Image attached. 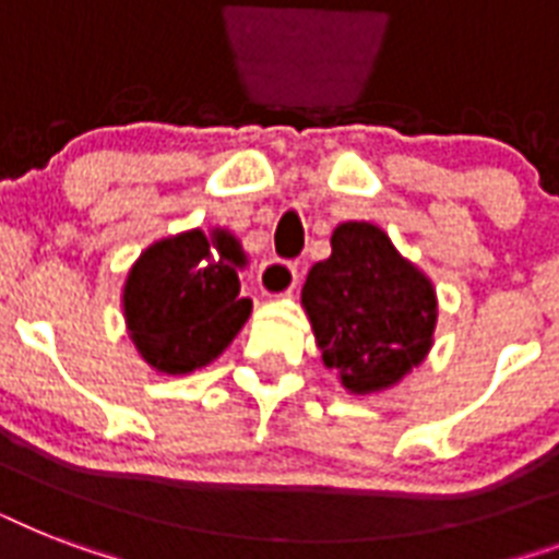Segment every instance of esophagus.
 Returning a JSON list of instances; mask_svg holds the SVG:
<instances>
[{"instance_id": "34e87169", "label": "esophagus", "mask_w": 559, "mask_h": 559, "mask_svg": "<svg viewBox=\"0 0 559 559\" xmlns=\"http://www.w3.org/2000/svg\"><path fill=\"white\" fill-rule=\"evenodd\" d=\"M298 284V266L287 261H266L258 272V287L263 296H289Z\"/></svg>"}]
</instances>
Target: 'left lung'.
I'll return each mask as SVG.
<instances>
[{
	"label": "left lung",
	"instance_id": "1",
	"mask_svg": "<svg viewBox=\"0 0 559 559\" xmlns=\"http://www.w3.org/2000/svg\"><path fill=\"white\" fill-rule=\"evenodd\" d=\"M331 258L307 272L301 305L322 362L350 394L397 385L432 348L438 298L432 281L373 223L333 228Z\"/></svg>",
	"mask_w": 559,
	"mask_h": 559
}]
</instances>
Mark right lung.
Wrapping results in <instances>:
<instances>
[{
    "label": "right lung",
    "instance_id": "obj_1",
    "mask_svg": "<svg viewBox=\"0 0 559 559\" xmlns=\"http://www.w3.org/2000/svg\"><path fill=\"white\" fill-rule=\"evenodd\" d=\"M243 246L228 228L162 237L130 266L121 293L127 333L159 373H191L231 345L252 313L240 298Z\"/></svg>",
    "mask_w": 559,
    "mask_h": 559
}]
</instances>
